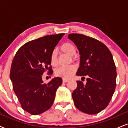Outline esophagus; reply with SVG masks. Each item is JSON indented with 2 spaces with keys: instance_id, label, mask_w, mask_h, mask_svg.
<instances>
[{
  "instance_id": "1",
  "label": "esophagus",
  "mask_w": 128,
  "mask_h": 128,
  "mask_svg": "<svg viewBox=\"0 0 128 128\" xmlns=\"http://www.w3.org/2000/svg\"><path fill=\"white\" fill-rule=\"evenodd\" d=\"M68 81V79H62V82H67Z\"/></svg>"
}]
</instances>
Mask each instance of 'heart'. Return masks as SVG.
<instances>
[{
  "mask_svg": "<svg viewBox=\"0 0 128 128\" xmlns=\"http://www.w3.org/2000/svg\"><path fill=\"white\" fill-rule=\"evenodd\" d=\"M60 50L64 54L71 56L72 60L75 61L76 56H74L76 52V48L73 43L70 42H65L60 46ZM51 65L54 67L58 66V59L57 54L55 50H53L50 57ZM76 72V67L74 65H70L67 67H60L55 70V75L58 77H61L63 79H69Z\"/></svg>",
  "mask_w": 128,
  "mask_h": 128,
  "instance_id": "b5f03b06",
  "label": "heart"
}]
</instances>
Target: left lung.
Instances as JSON below:
<instances>
[{"label": "left lung", "instance_id": "8db88e82", "mask_svg": "<svg viewBox=\"0 0 128 128\" xmlns=\"http://www.w3.org/2000/svg\"><path fill=\"white\" fill-rule=\"evenodd\" d=\"M80 54V66L76 75L82 76L86 83L77 80L72 92L74 104L82 112L98 114L111 101L116 86L117 72L111 52L98 40L80 34L68 35Z\"/></svg>", "mask_w": 128, "mask_h": 128}]
</instances>
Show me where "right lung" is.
Instances as JSON below:
<instances>
[{
  "label": "right lung",
  "instance_id": "1",
  "mask_svg": "<svg viewBox=\"0 0 128 128\" xmlns=\"http://www.w3.org/2000/svg\"><path fill=\"white\" fill-rule=\"evenodd\" d=\"M64 34L49 35L23 44L13 58L10 78L22 108L32 115H38L52 106L56 90L62 84L60 77L43 83L45 72L53 73L50 54Z\"/></svg>",
  "mask_w": 128,
  "mask_h": 128
}]
</instances>
